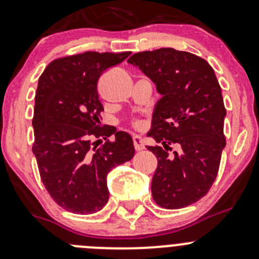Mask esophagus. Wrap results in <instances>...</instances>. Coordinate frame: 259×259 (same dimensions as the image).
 Masks as SVG:
<instances>
[{
    "label": "esophagus",
    "instance_id": "1",
    "mask_svg": "<svg viewBox=\"0 0 259 259\" xmlns=\"http://www.w3.org/2000/svg\"><path fill=\"white\" fill-rule=\"evenodd\" d=\"M144 139L141 136H134V146L136 151H141L144 149Z\"/></svg>",
    "mask_w": 259,
    "mask_h": 259
}]
</instances>
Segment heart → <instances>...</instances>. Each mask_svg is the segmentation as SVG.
<instances>
[{
  "label": "heart",
  "instance_id": "b5f03b06",
  "mask_svg": "<svg viewBox=\"0 0 259 259\" xmlns=\"http://www.w3.org/2000/svg\"><path fill=\"white\" fill-rule=\"evenodd\" d=\"M136 127H140V123H136Z\"/></svg>",
  "mask_w": 259,
  "mask_h": 259
}]
</instances>
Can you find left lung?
Wrapping results in <instances>:
<instances>
[{
	"instance_id": "8db88e82",
	"label": "left lung",
	"mask_w": 259,
	"mask_h": 259,
	"mask_svg": "<svg viewBox=\"0 0 259 259\" xmlns=\"http://www.w3.org/2000/svg\"><path fill=\"white\" fill-rule=\"evenodd\" d=\"M162 95L148 134L163 146H148L158 159L151 194L158 205L179 209L196 203L217 177L226 146V109L212 66L199 56L175 49L137 52L128 59ZM177 143L180 152L167 154Z\"/></svg>"
}]
</instances>
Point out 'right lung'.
<instances>
[{"label":"right lung","instance_id":"add662e5","mask_svg":"<svg viewBox=\"0 0 259 259\" xmlns=\"http://www.w3.org/2000/svg\"><path fill=\"white\" fill-rule=\"evenodd\" d=\"M130 55L87 51L56 59L38 79L32 150L45 187L68 212L92 214L103 209L109 200L108 173L135 155L127 132L100 127L104 108L97 94L100 75ZM111 134L114 142L107 140ZM94 137L107 141L99 147L92 142Z\"/></svg>","mask_w":259,"mask_h":259}]
</instances>
